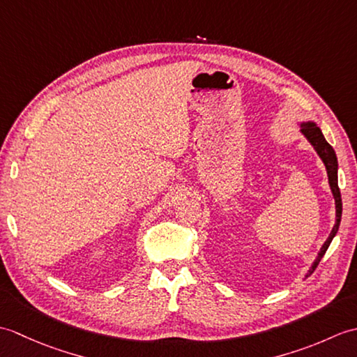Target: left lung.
Segmentation results:
<instances>
[{
    "instance_id": "1",
    "label": "left lung",
    "mask_w": 357,
    "mask_h": 357,
    "mask_svg": "<svg viewBox=\"0 0 357 357\" xmlns=\"http://www.w3.org/2000/svg\"><path fill=\"white\" fill-rule=\"evenodd\" d=\"M298 126L301 127V133L304 135V138L312 144V147L314 149V151L319 158L322 159V162L325 165V170H327V176H328V184L331 188V193H333V198H335V207H336V222L333 225V229L330 231V236L327 238V241L324 242V245L321 247L319 253H317L314 262L312 264V267H310L308 273L305 275V278H308L312 273L316 270L317 265H319L321 259L324 257L325 252H327L333 238L336 236V233L339 230V225H340V218H342V199H340V192H339V185H337V158L335 150L327 142V139L324 138V133L317 124L314 123L313 119H308V121H296Z\"/></svg>"
}]
</instances>
